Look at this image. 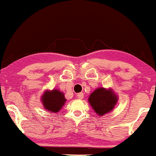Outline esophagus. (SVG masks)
<instances>
[{"mask_svg":"<svg viewBox=\"0 0 156 156\" xmlns=\"http://www.w3.org/2000/svg\"><path fill=\"white\" fill-rule=\"evenodd\" d=\"M76 96L80 99H82V98H83V93H79V94H77Z\"/></svg>","mask_w":156,"mask_h":156,"instance_id":"1","label":"esophagus"}]
</instances>
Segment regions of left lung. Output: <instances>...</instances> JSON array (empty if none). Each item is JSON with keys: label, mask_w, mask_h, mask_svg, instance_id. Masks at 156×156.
<instances>
[{"label": "left lung", "mask_w": 156, "mask_h": 156, "mask_svg": "<svg viewBox=\"0 0 156 156\" xmlns=\"http://www.w3.org/2000/svg\"><path fill=\"white\" fill-rule=\"evenodd\" d=\"M91 106L99 116L110 112L118 102V95L112 89L99 87L94 90L88 98Z\"/></svg>", "instance_id": "left-lung-1"}]
</instances>
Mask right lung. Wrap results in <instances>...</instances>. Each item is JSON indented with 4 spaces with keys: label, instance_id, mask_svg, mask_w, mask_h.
I'll list each match as a JSON object with an SVG mask.
<instances>
[{
    "label": "right lung",
    "instance_id": "1",
    "mask_svg": "<svg viewBox=\"0 0 156 156\" xmlns=\"http://www.w3.org/2000/svg\"><path fill=\"white\" fill-rule=\"evenodd\" d=\"M42 103L43 104L44 108L50 112H58L62 106L65 105L66 99L65 94L59 90H52V91H46L42 94L41 98Z\"/></svg>",
    "mask_w": 156,
    "mask_h": 156
}]
</instances>
